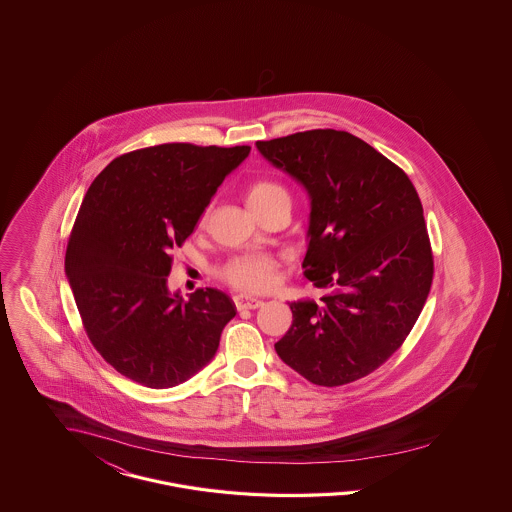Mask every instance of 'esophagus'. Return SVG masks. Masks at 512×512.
<instances>
[{
  "mask_svg": "<svg viewBox=\"0 0 512 512\" xmlns=\"http://www.w3.org/2000/svg\"><path fill=\"white\" fill-rule=\"evenodd\" d=\"M234 304L238 310H257L261 308L264 302L259 298H253V296L236 295L234 296Z\"/></svg>",
  "mask_w": 512,
  "mask_h": 512,
  "instance_id": "34e87169",
  "label": "esophagus"
}]
</instances>
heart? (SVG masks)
<instances>
[{"label": "heart", "mask_w": 512, "mask_h": 512, "mask_svg": "<svg viewBox=\"0 0 512 512\" xmlns=\"http://www.w3.org/2000/svg\"><path fill=\"white\" fill-rule=\"evenodd\" d=\"M246 201L251 210H263L279 201H291L287 189L274 180H257L248 187ZM221 276L236 289L261 293L276 285L279 278V263L264 253H246L233 257L221 268Z\"/></svg>", "instance_id": "1"}]
</instances>
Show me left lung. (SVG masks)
Returning <instances> with one entry per match:
<instances>
[{
    "label": "left lung",
    "instance_id": "8db88e82",
    "mask_svg": "<svg viewBox=\"0 0 512 512\" xmlns=\"http://www.w3.org/2000/svg\"><path fill=\"white\" fill-rule=\"evenodd\" d=\"M259 154L310 199L304 276L325 291L291 302L278 357L313 385L340 387L379 368L419 319L434 259L407 174L364 140L315 129L259 140Z\"/></svg>",
    "mask_w": 512,
    "mask_h": 512
}]
</instances>
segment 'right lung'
Returning a JSON list of instances; mask_svg holds the SVG:
<instances>
[{
	"label": "right lung",
	"instance_id": "right-lung-1",
	"mask_svg": "<svg viewBox=\"0 0 512 512\" xmlns=\"http://www.w3.org/2000/svg\"><path fill=\"white\" fill-rule=\"evenodd\" d=\"M249 146L184 142L120 155L80 204L65 276L86 334L116 372L150 388L187 381L216 357L236 306L219 289L171 293V251L195 231Z\"/></svg>",
	"mask_w": 512,
	"mask_h": 512
}]
</instances>
